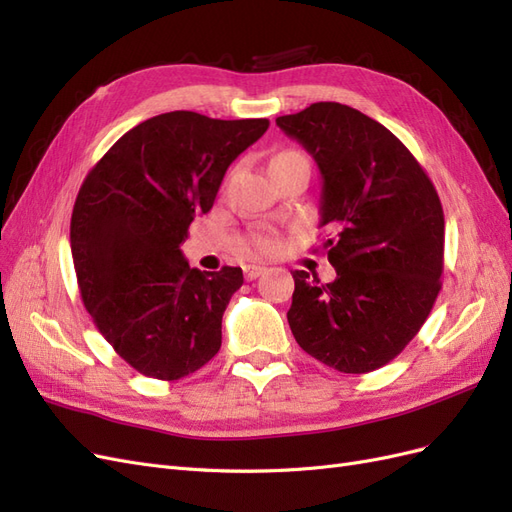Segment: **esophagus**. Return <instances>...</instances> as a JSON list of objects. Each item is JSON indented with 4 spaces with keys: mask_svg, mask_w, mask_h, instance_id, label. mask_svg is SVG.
I'll use <instances>...</instances> for the list:
<instances>
[{
    "mask_svg": "<svg viewBox=\"0 0 512 512\" xmlns=\"http://www.w3.org/2000/svg\"><path fill=\"white\" fill-rule=\"evenodd\" d=\"M264 272H266L264 266H244L246 281H255V279H259V276L264 274Z\"/></svg>",
    "mask_w": 512,
    "mask_h": 512,
    "instance_id": "esophagus-1",
    "label": "esophagus"
}]
</instances>
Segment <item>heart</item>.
<instances>
[{"label": "heart", "mask_w": 512, "mask_h": 512, "mask_svg": "<svg viewBox=\"0 0 512 512\" xmlns=\"http://www.w3.org/2000/svg\"><path fill=\"white\" fill-rule=\"evenodd\" d=\"M294 160H306V156L296 150H283V152L272 156L270 169L276 165L294 163ZM276 248H279V240H276V236L270 231H255L242 242V251L246 255H272Z\"/></svg>", "instance_id": "heart-1"}]
</instances>
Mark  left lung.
<instances>
[{"label":"left lung","mask_w":512,"mask_h":512,"mask_svg":"<svg viewBox=\"0 0 512 512\" xmlns=\"http://www.w3.org/2000/svg\"><path fill=\"white\" fill-rule=\"evenodd\" d=\"M321 171L324 251L337 279L294 272L298 345L341 373L397 358L425 324L444 272V210L427 171L386 126L341 102L276 118Z\"/></svg>","instance_id":"1"}]
</instances>
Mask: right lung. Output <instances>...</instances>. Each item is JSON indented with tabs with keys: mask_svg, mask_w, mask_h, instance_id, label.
<instances>
[{
	"mask_svg": "<svg viewBox=\"0 0 512 512\" xmlns=\"http://www.w3.org/2000/svg\"><path fill=\"white\" fill-rule=\"evenodd\" d=\"M270 122L160 113L128 130L85 175L70 248L87 313L115 354L145 377L173 382L221 349L223 313L240 268L201 272L180 246L212 210L227 167Z\"/></svg>",
	"mask_w": 512,
	"mask_h": 512,
	"instance_id": "1",
	"label": "right lung"
}]
</instances>
